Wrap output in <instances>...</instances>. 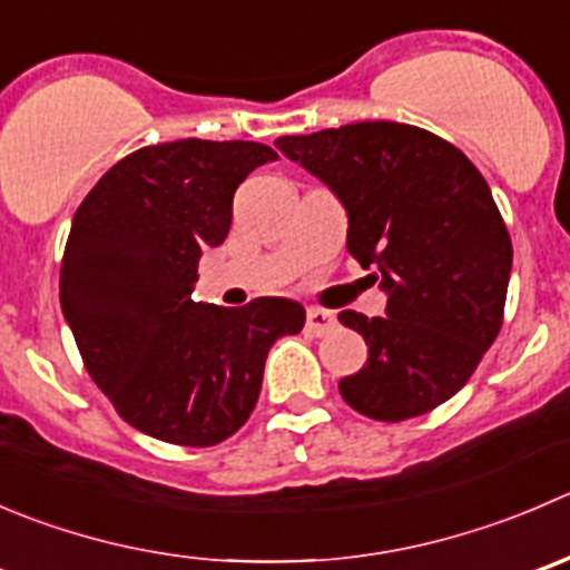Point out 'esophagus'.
Returning a JSON list of instances; mask_svg holds the SVG:
<instances>
[{
    "mask_svg": "<svg viewBox=\"0 0 570 570\" xmlns=\"http://www.w3.org/2000/svg\"><path fill=\"white\" fill-rule=\"evenodd\" d=\"M334 314L331 312H325V308H308L306 312V328L312 331V334H317V336H323V334H328L331 328H334Z\"/></svg>",
    "mask_w": 570,
    "mask_h": 570,
    "instance_id": "obj_1",
    "label": "esophagus"
}]
</instances>
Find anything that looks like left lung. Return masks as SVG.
<instances>
[{
	"instance_id": "8db88e82",
	"label": "left lung",
	"mask_w": 570,
	"mask_h": 570,
	"mask_svg": "<svg viewBox=\"0 0 570 570\" xmlns=\"http://www.w3.org/2000/svg\"><path fill=\"white\" fill-rule=\"evenodd\" d=\"M275 147L334 191L347 253L386 295V317L340 312L367 342L342 397L384 423L432 412L468 384L504 317L512 242L488 180L445 138L401 121L281 136Z\"/></svg>"
}]
</instances>
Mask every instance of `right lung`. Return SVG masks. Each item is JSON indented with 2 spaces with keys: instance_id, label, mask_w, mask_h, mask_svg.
<instances>
[{
  "instance_id": "1",
  "label": "right lung",
  "mask_w": 570,
  "mask_h": 570,
  "mask_svg": "<svg viewBox=\"0 0 570 570\" xmlns=\"http://www.w3.org/2000/svg\"><path fill=\"white\" fill-rule=\"evenodd\" d=\"M275 158L258 141L141 147L77 208L60 308L94 384L138 432L191 449L228 440L256 406L269 347L306 323L289 297L191 301L203 250L230 230L234 191Z\"/></svg>"
}]
</instances>
